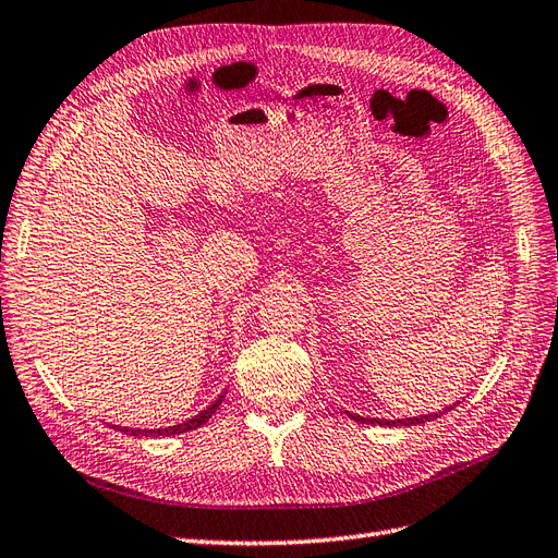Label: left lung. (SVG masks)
I'll use <instances>...</instances> for the list:
<instances>
[{
  "instance_id": "obj_1",
  "label": "left lung",
  "mask_w": 558,
  "mask_h": 558,
  "mask_svg": "<svg viewBox=\"0 0 558 558\" xmlns=\"http://www.w3.org/2000/svg\"><path fill=\"white\" fill-rule=\"evenodd\" d=\"M450 410H452V407H445L442 412H436V414L410 416V418H392V421H388V418H366V416L350 414V412H348V416H350V418H355V421H360V424H378V426H416V424H426V421H436L440 414L450 412Z\"/></svg>"
}]
</instances>
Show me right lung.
<instances>
[{
	"label": "right lung",
	"mask_w": 558,
	"mask_h": 558,
	"mask_svg": "<svg viewBox=\"0 0 558 558\" xmlns=\"http://www.w3.org/2000/svg\"><path fill=\"white\" fill-rule=\"evenodd\" d=\"M222 400H225V392H222V396L217 398V400L208 407V410H203V412H201V414H196L194 418L184 421V424L168 426V428H151V430H148V428H128V426H118V430H120V433H128V436H154V438H156V436H177V433L196 430L198 426L206 424V421L215 414V410H217V407L222 404Z\"/></svg>",
	"instance_id": "add662e5"
}]
</instances>
